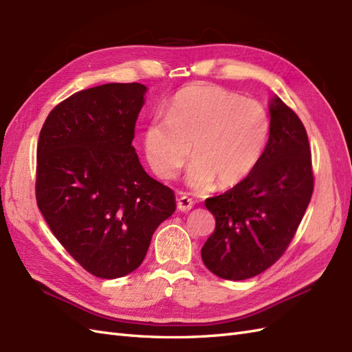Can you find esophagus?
<instances>
[{"instance_id": "obj_1", "label": "esophagus", "mask_w": 352, "mask_h": 352, "mask_svg": "<svg viewBox=\"0 0 352 352\" xmlns=\"http://www.w3.org/2000/svg\"><path fill=\"white\" fill-rule=\"evenodd\" d=\"M177 210L179 212H190L192 209V200L190 199V197L186 195H181L177 197Z\"/></svg>"}]
</instances>
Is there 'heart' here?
Wrapping results in <instances>:
<instances>
[{
  "mask_svg": "<svg viewBox=\"0 0 352 352\" xmlns=\"http://www.w3.org/2000/svg\"><path fill=\"white\" fill-rule=\"evenodd\" d=\"M270 133L267 111L258 101L212 85H190L179 91L167 118H153L143 135L152 170L171 179L191 153L188 184L195 190L234 186L260 161Z\"/></svg>",
  "mask_w": 352,
  "mask_h": 352,
  "instance_id": "heart-1",
  "label": "heart"
}]
</instances>
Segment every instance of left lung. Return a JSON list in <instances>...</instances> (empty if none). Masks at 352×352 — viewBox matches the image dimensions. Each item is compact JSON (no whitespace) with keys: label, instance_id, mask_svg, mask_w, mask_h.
<instances>
[{"label":"left lung","instance_id":"left-lung-1","mask_svg":"<svg viewBox=\"0 0 352 352\" xmlns=\"http://www.w3.org/2000/svg\"><path fill=\"white\" fill-rule=\"evenodd\" d=\"M269 111V140L255 168L204 201L217 226L201 258L222 279H250L278 261L312 197L311 148L302 121L279 97H272Z\"/></svg>","mask_w":352,"mask_h":352}]
</instances>
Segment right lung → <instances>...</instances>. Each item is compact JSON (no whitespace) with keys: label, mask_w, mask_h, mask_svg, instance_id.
Instances as JSON below:
<instances>
[{"label":"right lung","mask_w":352,"mask_h":352,"mask_svg":"<svg viewBox=\"0 0 352 352\" xmlns=\"http://www.w3.org/2000/svg\"><path fill=\"white\" fill-rule=\"evenodd\" d=\"M148 88L107 83L50 111L37 144V204L85 270L102 279L134 272L153 231L173 215L175 192L152 179L133 146Z\"/></svg>","instance_id":"add662e5"}]
</instances>
